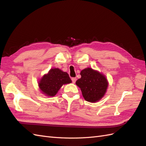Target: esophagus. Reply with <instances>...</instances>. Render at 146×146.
Listing matches in <instances>:
<instances>
[{
  "label": "esophagus",
  "mask_w": 146,
  "mask_h": 146,
  "mask_svg": "<svg viewBox=\"0 0 146 146\" xmlns=\"http://www.w3.org/2000/svg\"><path fill=\"white\" fill-rule=\"evenodd\" d=\"M71 79H72V83H76V80H77V78H76V77H72Z\"/></svg>",
  "instance_id": "1"
}]
</instances>
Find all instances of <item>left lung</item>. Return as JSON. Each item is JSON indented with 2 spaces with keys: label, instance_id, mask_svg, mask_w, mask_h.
Returning a JSON list of instances; mask_svg holds the SVG:
<instances>
[{
  "label": "left lung",
  "instance_id": "1",
  "mask_svg": "<svg viewBox=\"0 0 146 146\" xmlns=\"http://www.w3.org/2000/svg\"><path fill=\"white\" fill-rule=\"evenodd\" d=\"M81 78L76 81L84 99L90 102L99 101L104 96L108 87V82L103 74L91 68L82 70Z\"/></svg>",
  "mask_w": 146,
  "mask_h": 146
}]
</instances>
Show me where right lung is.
<instances>
[{"label": "right lung", "mask_w": 146, "mask_h": 146, "mask_svg": "<svg viewBox=\"0 0 146 146\" xmlns=\"http://www.w3.org/2000/svg\"><path fill=\"white\" fill-rule=\"evenodd\" d=\"M71 82L67 72H63L58 68H54L51 69L47 74L42 77L39 81V86L46 96H54L63 85Z\"/></svg>", "instance_id": "1"}]
</instances>
